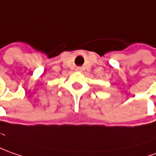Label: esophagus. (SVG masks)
I'll return each mask as SVG.
<instances>
[{
    "label": "esophagus",
    "instance_id": "obj_1",
    "mask_svg": "<svg viewBox=\"0 0 156 156\" xmlns=\"http://www.w3.org/2000/svg\"><path fill=\"white\" fill-rule=\"evenodd\" d=\"M83 70V68L81 67V66H78V67L76 68V71H78V72H81Z\"/></svg>",
    "mask_w": 156,
    "mask_h": 156
}]
</instances>
